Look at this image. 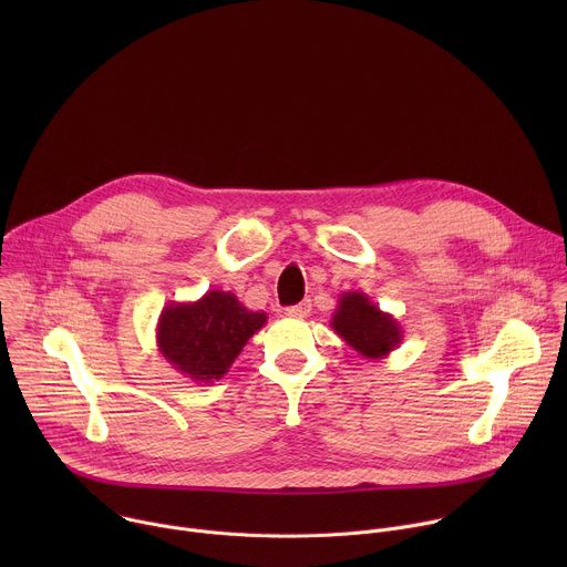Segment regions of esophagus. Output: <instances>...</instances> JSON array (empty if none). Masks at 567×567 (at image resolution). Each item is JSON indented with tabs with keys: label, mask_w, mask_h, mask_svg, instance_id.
I'll return each instance as SVG.
<instances>
[{
	"label": "esophagus",
	"mask_w": 567,
	"mask_h": 567,
	"mask_svg": "<svg viewBox=\"0 0 567 567\" xmlns=\"http://www.w3.org/2000/svg\"><path fill=\"white\" fill-rule=\"evenodd\" d=\"M285 313L291 316V318H307V316L311 313V302H309V300H302V302H298V305H293V307H287Z\"/></svg>",
	"instance_id": "1"
}]
</instances>
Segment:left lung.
Returning <instances> with one entry per match:
<instances>
[{"mask_svg":"<svg viewBox=\"0 0 567 567\" xmlns=\"http://www.w3.org/2000/svg\"><path fill=\"white\" fill-rule=\"evenodd\" d=\"M332 330L365 359L388 357L403 339L396 318L381 311L363 291L339 296Z\"/></svg>","mask_w":567,"mask_h":567,"instance_id":"obj_1","label":"left lung"}]
</instances>
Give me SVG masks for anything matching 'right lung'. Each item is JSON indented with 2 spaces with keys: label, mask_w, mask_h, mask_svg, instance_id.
Listing matches in <instances>:
<instances>
[{
  "label": "right lung",
  "mask_w": 567,
  "mask_h": 567,
  "mask_svg": "<svg viewBox=\"0 0 567 567\" xmlns=\"http://www.w3.org/2000/svg\"><path fill=\"white\" fill-rule=\"evenodd\" d=\"M265 322V311L247 309L230 291L210 289L195 302L164 307L156 322V348L184 377L213 383Z\"/></svg>",
  "instance_id": "obj_1"
}]
</instances>
